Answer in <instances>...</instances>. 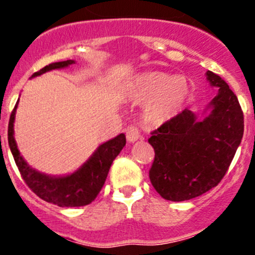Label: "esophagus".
Returning a JSON list of instances; mask_svg holds the SVG:
<instances>
[{
	"mask_svg": "<svg viewBox=\"0 0 255 255\" xmlns=\"http://www.w3.org/2000/svg\"><path fill=\"white\" fill-rule=\"evenodd\" d=\"M126 136H127V140L129 142L136 141V140L140 137L139 129H137L135 126H133V125L128 126V127L126 128Z\"/></svg>",
	"mask_w": 255,
	"mask_h": 255,
	"instance_id": "34e87169",
	"label": "esophagus"
}]
</instances>
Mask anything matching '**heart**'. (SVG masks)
<instances>
[{"mask_svg": "<svg viewBox=\"0 0 255 255\" xmlns=\"http://www.w3.org/2000/svg\"><path fill=\"white\" fill-rule=\"evenodd\" d=\"M189 95L191 86L186 78L164 72L144 73L133 85L134 98L148 101L145 105V120L152 126H160L176 118Z\"/></svg>", "mask_w": 255, "mask_h": 255, "instance_id": "obj_1", "label": "heart"}]
</instances>
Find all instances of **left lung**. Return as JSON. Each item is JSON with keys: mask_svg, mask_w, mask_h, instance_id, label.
Here are the masks:
<instances>
[{"mask_svg": "<svg viewBox=\"0 0 255 255\" xmlns=\"http://www.w3.org/2000/svg\"><path fill=\"white\" fill-rule=\"evenodd\" d=\"M218 95L210 114L199 120L184 109L152 131L148 142L154 150L150 181L166 200L184 201L204 194L227 174L244 136V113L229 85L207 71Z\"/></svg>", "mask_w": 255, "mask_h": 255, "instance_id": "left-lung-1", "label": "left lung"}]
</instances>
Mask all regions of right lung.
Returning <instances> with one entry per match:
<instances>
[{"label":"right lung","mask_w":255,"mask_h":255,"mask_svg":"<svg viewBox=\"0 0 255 255\" xmlns=\"http://www.w3.org/2000/svg\"><path fill=\"white\" fill-rule=\"evenodd\" d=\"M73 63H75L73 60L50 63L40 71L33 73L32 78L38 77L48 71H52V69L66 68ZM16 107L17 102L11 111L9 125H8V144H9L11 154L25 183L40 199L57 206L79 207L92 203L97 198L102 187L104 186L111 163L125 147V134H120L114 139L102 144L89 158V160L73 174L58 177L49 176L31 168L17 150L15 139H14V120H15Z\"/></svg>","instance_id":"obj_1"}]
</instances>
